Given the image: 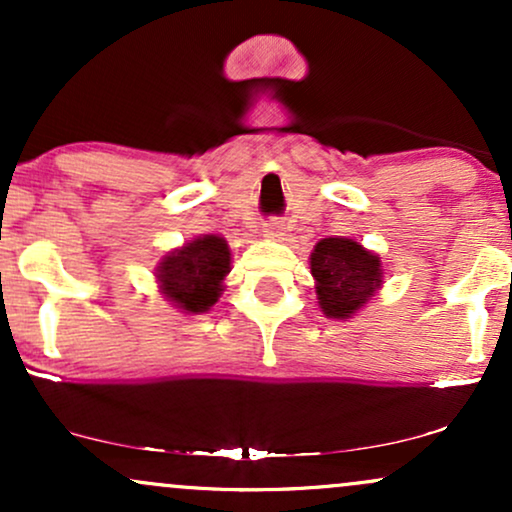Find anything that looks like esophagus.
<instances>
[{
  "label": "esophagus",
  "instance_id": "1",
  "mask_svg": "<svg viewBox=\"0 0 512 512\" xmlns=\"http://www.w3.org/2000/svg\"><path fill=\"white\" fill-rule=\"evenodd\" d=\"M262 233H264V238H281V236H284V223H281V221L264 223Z\"/></svg>",
  "mask_w": 512,
  "mask_h": 512
}]
</instances>
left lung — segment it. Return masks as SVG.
Returning a JSON list of instances; mask_svg holds the SVG:
<instances>
[{
    "mask_svg": "<svg viewBox=\"0 0 512 512\" xmlns=\"http://www.w3.org/2000/svg\"><path fill=\"white\" fill-rule=\"evenodd\" d=\"M317 305L330 320H349L366 308L385 284L378 252L363 248L354 238H322L310 252Z\"/></svg>",
    "mask_w": 512,
    "mask_h": 512,
    "instance_id": "8db88e82",
    "label": "left lung"
}]
</instances>
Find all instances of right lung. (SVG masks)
<instances>
[{"instance_id": "obj_1", "label": "right lung", "mask_w": 512, "mask_h": 512, "mask_svg": "<svg viewBox=\"0 0 512 512\" xmlns=\"http://www.w3.org/2000/svg\"><path fill=\"white\" fill-rule=\"evenodd\" d=\"M231 272V248L221 236H197L166 252L156 264L158 291L187 315H202L216 305L223 279Z\"/></svg>"}]
</instances>
